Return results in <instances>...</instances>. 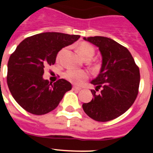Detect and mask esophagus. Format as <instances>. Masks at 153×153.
<instances>
[{"mask_svg": "<svg viewBox=\"0 0 153 153\" xmlns=\"http://www.w3.org/2000/svg\"><path fill=\"white\" fill-rule=\"evenodd\" d=\"M73 90H74V91H79V90H81V88H79V87H77V86H73Z\"/></svg>", "mask_w": 153, "mask_h": 153, "instance_id": "1", "label": "esophagus"}]
</instances>
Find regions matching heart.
I'll return each mask as SVG.
<instances>
[{
    "mask_svg": "<svg viewBox=\"0 0 153 153\" xmlns=\"http://www.w3.org/2000/svg\"><path fill=\"white\" fill-rule=\"evenodd\" d=\"M65 49H62L60 52L57 53L56 56V60H60V56L64 52ZM77 51L83 59H87V58H92L95 53V49L94 47L89 44L88 42L82 41L80 42L77 46ZM64 77L71 82L74 84L79 85L83 83L86 79H88L89 74L86 71L83 70H69L64 74Z\"/></svg>",
    "mask_w": 153,
    "mask_h": 153,
    "instance_id": "b5f03b06",
    "label": "heart"
}]
</instances>
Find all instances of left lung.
Segmentation results:
<instances>
[{
  "label": "left lung",
  "mask_w": 153,
  "mask_h": 153,
  "mask_svg": "<svg viewBox=\"0 0 153 153\" xmlns=\"http://www.w3.org/2000/svg\"><path fill=\"white\" fill-rule=\"evenodd\" d=\"M99 47L102 67L97 77L91 81L93 98L83 104L86 115L98 122L117 118L131 107L137 97L140 69L127 48L105 36L83 37ZM101 89L100 94L97 91Z\"/></svg>",
  "instance_id": "left-lung-1"
}]
</instances>
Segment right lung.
Instances as JSON below:
<instances>
[{
    "label": "right lung",
    "instance_id": "add662e5",
    "mask_svg": "<svg viewBox=\"0 0 153 153\" xmlns=\"http://www.w3.org/2000/svg\"><path fill=\"white\" fill-rule=\"evenodd\" d=\"M80 37L57 32H46L24 39L7 63L8 88L16 102L26 111L44 115L59 105L72 85L64 79L50 83L43 78L44 67L53 65L58 52Z\"/></svg>",
    "mask_w": 153,
    "mask_h": 153
}]
</instances>
